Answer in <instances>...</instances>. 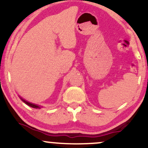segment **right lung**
Wrapping results in <instances>:
<instances>
[{
	"mask_svg": "<svg viewBox=\"0 0 148 148\" xmlns=\"http://www.w3.org/2000/svg\"><path fill=\"white\" fill-rule=\"evenodd\" d=\"M20 99H21L22 101H23V102H24L25 104H27L28 105V106H30V107H32V108H38V109H40V108H41V106H38V105H37V104H35V103H30V102H28V101H25V99H22L21 97H20Z\"/></svg>",
	"mask_w": 148,
	"mask_h": 148,
	"instance_id": "add662e5",
	"label": "right lung"
}]
</instances>
